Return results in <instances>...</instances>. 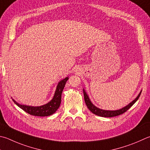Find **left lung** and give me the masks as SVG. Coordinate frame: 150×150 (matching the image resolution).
<instances>
[{
	"mask_svg": "<svg viewBox=\"0 0 150 150\" xmlns=\"http://www.w3.org/2000/svg\"><path fill=\"white\" fill-rule=\"evenodd\" d=\"M83 90L84 102H85L86 105L87 106V108H88V110L91 111L92 113L95 114V115H98L100 117H112L118 116L119 115H121L122 113H124L125 112H126V111L129 110V109L131 107V106L134 104L137 101L138 99L139 98L140 94L142 92V91H140V93L138 94V95L137 96V97L134 100H132L131 102L129 103L127 105L125 106L124 108L119 109V110H102V109L97 108L96 106H95L93 103H92L91 100H90L88 94H87V93L85 91V90L84 88Z\"/></svg>",
	"mask_w": 150,
	"mask_h": 150,
	"instance_id": "1",
	"label": "left lung"
}]
</instances>
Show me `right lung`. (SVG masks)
<instances>
[{
  "instance_id": "1",
  "label": "right lung",
  "mask_w": 150,
  "mask_h": 150,
  "mask_svg": "<svg viewBox=\"0 0 150 150\" xmlns=\"http://www.w3.org/2000/svg\"><path fill=\"white\" fill-rule=\"evenodd\" d=\"M68 79H69V77H67L59 81L56 86V91L54 92L52 99L46 104L40 106H31L20 104L13 99H12V100L18 107H20L23 111H25V112L31 115L39 117L51 115L56 112L60 105L62 91H63L64 86Z\"/></svg>"
}]
</instances>
